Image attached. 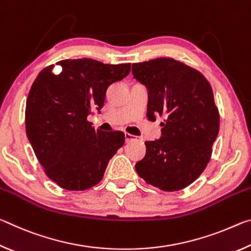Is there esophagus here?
I'll return each mask as SVG.
<instances>
[{
    "label": "esophagus",
    "mask_w": 251,
    "mask_h": 251,
    "mask_svg": "<svg viewBox=\"0 0 251 251\" xmlns=\"http://www.w3.org/2000/svg\"><path fill=\"white\" fill-rule=\"evenodd\" d=\"M136 139H137V137H136V136L131 135V134H128V133H125V141H126V143L136 141Z\"/></svg>",
    "instance_id": "1"
}]
</instances>
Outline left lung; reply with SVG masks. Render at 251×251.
Returning <instances> with one entry per match:
<instances>
[{"mask_svg":"<svg viewBox=\"0 0 251 251\" xmlns=\"http://www.w3.org/2000/svg\"><path fill=\"white\" fill-rule=\"evenodd\" d=\"M134 78L147 88V118L165 116L159 139L145 142L136 172L164 192L189 186L206 168L219 131L214 93L201 72L174 58L135 63Z\"/></svg>","mask_w":251,"mask_h":251,"instance_id":"obj_1","label":"left lung"}]
</instances>
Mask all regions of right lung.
<instances>
[{
  "instance_id": "1",
  "label": "right lung",
  "mask_w": 251,
  "mask_h": 251,
  "mask_svg": "<svg viewBox=\"0 0 251 251\" xmlns=\"http://www.w3.org/2000/svg\"><path fill=\"white\" fill-rule=\"evenodd\" d=\"M40 72L25 109L26 135L50 179L67 190L99 184L109 159L124 145L123 131H101L87 121L100 113L109 85L130 72V64H104L92 58L64 59Z\"/></svg>"
}]
</instances>
